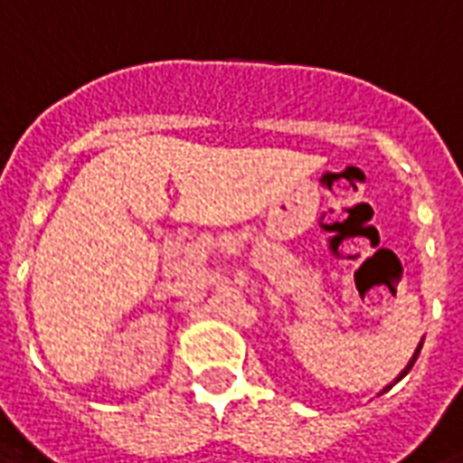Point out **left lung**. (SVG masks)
I'll return each instance as SVG.
<instances>
[{
    "instance_id": "left-lung-1",
    "label": "left lung",
    "mask_w": 463,
    "mask_h": 463,
    "mask_svg": "<svg viewBox=\"0 0 463 463\" xmlns=\"http://www.w3.org/2000/svg\"><path fill=\"white\" fill-rule=\"evenodd\" d=\"M419 349H421V345H419V347H417V352H414V357H411V359H409V364H407V367H404V372H402V374H399V379H402V377H404V374H407V372H409V369H411V367H414V362H417V354H419Z\"/></svg>"
}]
</instances>
